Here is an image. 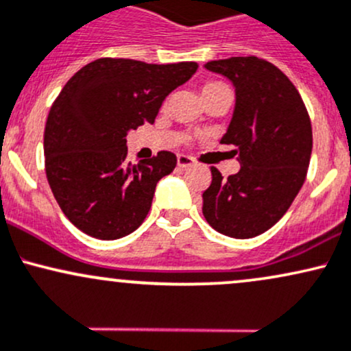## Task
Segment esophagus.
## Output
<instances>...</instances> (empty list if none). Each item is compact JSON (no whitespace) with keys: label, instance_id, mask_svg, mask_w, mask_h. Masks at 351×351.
Masks as SVG:
<instances>
[{"label":"esophagus","instance_id":"obj_1","mask_svg":"<svg viewBox=\"0 0 351 351\" xmlns=\"http://www.w3.org/2000/svg\"><path fill=\"white\" fill-rule=\"evenodd\" d=\"M192 164H194V160H192L191 157H189V156H184V154H179V156H177V165H179L180 169L191 167Z\"/></svg>","mask_w":351,"mask_h":351}]
</instances>
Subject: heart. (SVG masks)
Wrapping results in <instances>:
<instances>
[{"label":"heart","instance_id":"b5f03b06","mask_svg":"<svg viewBox=\"0 0 351 351\" xmlns=\"http://www.w3.org/2000/svg\"><path fill=\"white\" fill-rule=\"evenodd\" d=\"M219 86H223V84H220V82H206V84H204V88H202V93H207V90L219 88Z\"/></svg>","mask_w":351,"mask_h":351}]
</instances>
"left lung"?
Masks as SVG:
<instances>
[{
	"instance_id": "1",
	"label": "left lung",
	"mask_w": 351,
	"mask_h": 351,
	"mask_svg": "<svg viewBox=\"0 0 351 351\" xmlns=\"http://www.w3.org/2000/svg\"><path fill=\"white\" fill-rule=\"evenodd\" d=\"M235 88V108L222 144H234L237 174L212 167L202 194L204 217L220 234L252 239L283 217L305 182L312 124L300 94L277 66L245 56L208 61Z\"/></svg>"
}]
</instances>
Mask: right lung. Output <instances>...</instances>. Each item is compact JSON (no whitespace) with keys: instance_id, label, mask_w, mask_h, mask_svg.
Returning a JSON list of instances; mask_svg holds the SVG:
<instances>
[{"instance_id":"obj_1","label":"right lung","mask_w":351,"mask_h":351,"mask_svg":"<svg viewBox=\"0 0 351 351\" xmlns=\"http://www.w3.org/2000/svg\"><path fill=\"white\" fill-rule=\"evenodd\" d=\"M199 64H147L101 58L77 71L51 106L45 129L46 177L64 215L101 240L125 237L144 222L156 186L176 154L125 162V136L154 123L165 97Z\"/></svg>"}]
</instances>
